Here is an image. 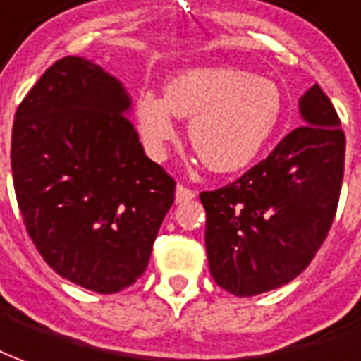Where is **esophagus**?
<instances>
[{"label": "esophagus", "mask_w": 361, "mask_h": 361, "mask_svg": "<svg viewBox=\"0 0 361 361\" xmlns=\"http://www.w3.org/2000/svg\"><path fill=\"white\" fill-rule=\"evenodd\" d=\"M196 196L195 190H190V188H186V186L178 185L175 190V202L176 204H183V202H188V200H192Z\"/></svg>", "instance_id": "esophagus-1"}]
</instances>
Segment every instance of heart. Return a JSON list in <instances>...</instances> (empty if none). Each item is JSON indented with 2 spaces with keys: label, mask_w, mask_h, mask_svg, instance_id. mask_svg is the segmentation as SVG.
<instances>
[{
  "label": "heart",
  "mask_w": 361,
  "mask_h": 361,
  "mask_svg": "<svg viewBox=\"0 0 361 361\" xmlns=\"http://www.w3.org/2000/svg\"><path fill=\"white\" fill-rule=\"evenodd\" d=\"M283 96L273 80L232 66H204L176 74L165 98L143 92L137 128L149 155L165 157L176 139V118L190 119L188 139L214 173H235L255 161L279 126Z\"/></svg>",
  "instance_id": "1"
}]
</instances>
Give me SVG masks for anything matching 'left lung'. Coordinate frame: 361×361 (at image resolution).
I'll list each match as a JSON object with an SVG mask.
<instances>
[{
    "label": "left lung",
    "mask_w": 361,
    "mask_h": 361,
    "mask_svg": "<svg viewBox=\"0 0 361 361\" xmlns=\"http://www.w3.org/2000/svg\"><path fill=\"white\" fill-rule=\"evenodd\" d=\"M302 126L232 185L202 192L216 285L235 297L279 289L309 267L336 214L346 137L332 102L310 86Z\"/></svg>",
    "instance_id": "obj_1"
}]
</instances>
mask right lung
<instances>
[{
	"mask_svg": "<svg viewBox=\"0 0 361 361\" xmlns=\"http://www.w3.org/2000/svg\"><path fill=\"white\" fill-rule=\"evenodd\" d=\"M123 84L96 62L64 56L19 104L11 171L27 233L61 277L111 295L145 273L175 202L129 121Z\"/></svg>",
	"mask_w": 361,
	"mask_h": 361,
	"instance_id": "add662e5",
	"label": "right lung"
}]
</instances>
